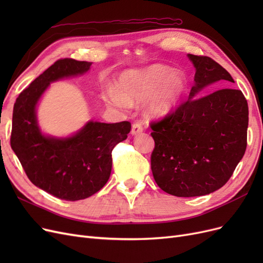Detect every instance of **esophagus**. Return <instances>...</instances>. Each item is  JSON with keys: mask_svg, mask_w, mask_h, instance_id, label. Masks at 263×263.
I'll use <instances>...</instances> for the list:
<instances>
[{"mask_svg": "<svg viewBox=\"0 0 263 263\" xmlns=\"http://www.w3.org/2000/svg\"><path fill=\"white\" fill-rule=\"evenodd\" d=\"M142 130H144V128H142V126H141V124H139V123H136V124H134L133 125V127H132V135L133 136H137V135H139V134H141L142 133Z\"/></svg>", "mask_w": 263, "mask_h": 263, "instance_id": "34e87169", "label": "esophagus"}]
</instances>
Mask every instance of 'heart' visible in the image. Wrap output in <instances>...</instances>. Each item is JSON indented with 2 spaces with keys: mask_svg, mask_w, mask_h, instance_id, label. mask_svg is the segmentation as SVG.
Listing matches in <instances>:
<instances>
[{
  "mask_svg": "<svg viewBox=\"0 0 263 263\" xmlns=\"http://www.w3.org/2000/svg\"><path fill=\"white\" fill-rule=\"evenodd\" d=\"M187 89L185 76L164 65H151L141 69L127 70L118 80V87L108 86L105 100L110 105L127 108L130 103L147 100L149 116L162 118L180 105Z\"/></svg>",
  "mask_w": 263,
  "mask_h": 263,
  "instance_id": "obj_1",
  "label": "heart"
}]
</instances>
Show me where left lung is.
<instances>
[{"label":"left lung","instance_id":"left-lung-1","mask_svg":"<svg viewBox=\"0 0 263 263\" xmlns=\"http://www.w3.org/2000/svg\"><path fill=\"white\" fill-rule=\"evenodd\" d=\"M195 68L189 100L151 125V170L158 186L179 197L208 195L232 177L247 147L248 104L240 90L225 87L198 97L212 85L235 83L216 61L187 53Z\"/></svg>","mask_w":263,"mask_h":263}]
</instances>
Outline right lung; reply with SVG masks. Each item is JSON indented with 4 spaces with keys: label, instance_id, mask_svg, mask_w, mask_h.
<instances>
[{
    "label": "right lung",
    "instance_id": "1",
    "mask_svg": "<svg viewBox=\"0 0 263 263\" xmlns=\"http://www.w3.org/2000/svg\"><path fill=\"white\" fill-rule=\"evenodd\" d=\"M92 62L60 59L29 84L13 109L11 146L28 179L37 187L66 201L84 200L106 184L112 150L127 138L129 122H86L66 137L45 134L37 107L50 83L83 76Z\"/></svg>",
    "mask_w": 263,
    "mask_h": 263
}]
</instances>
